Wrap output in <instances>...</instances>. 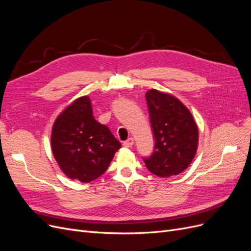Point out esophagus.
<instances>
[{
    "instance_id": "34e87169",
    "label": "esophagus",
    "mask_w": 251,
    "mask_h": 251,
    "mask_svg": "<svg viewBox=\"0 0 251 251\" xmlns=\"http://www.w3.org/2000/svg\"><path fill=\"white\" fill-rule=\"evenodd\" d=\"M123 144H124V147H126V148H132L133 144H134V139L133 138H128L127 140L124 141Z\"/></svg>"
}]
</instances>
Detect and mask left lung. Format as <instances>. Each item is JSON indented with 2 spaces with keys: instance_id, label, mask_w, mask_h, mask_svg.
Returning <instances> with one entry per match:
<instances>
[{
  "instance_id": "obj_1",
  "label": "left lung",
  "mask_w": 251,
  "mask_h": 251,
  "mask_svg": "<svg viewBox=\"0 0 251 251\" xmlns=\"http://www.w3.org/2000/svg\"><path fill=\"white\" fill-rule=\"evenodd\" d=\"M146 97L155 146L153 153L143 157V161L158 177L179 175L196 155L198 126L192 113L176 97L155 89L148 91Z\"/></svg>"
}]
</instances>
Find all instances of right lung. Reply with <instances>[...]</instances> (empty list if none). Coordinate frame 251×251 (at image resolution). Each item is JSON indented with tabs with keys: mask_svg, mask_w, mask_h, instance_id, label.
I'll use <instances>...</instances> for the list:
<instances>
[{
	"mask_svg": "<svg viewBox=\"0 0 251 251\" xmlns=\"http://www.w3.org/2000/svg\"><path fill=\"white\" fill-rule=\"evenodd\" d=\"M51 147L67 176L87 183L107 171L121 144L108 126L95 120L90 98L82 96L56 118Z\"/></svg>",
	"mask_w": 251,
	"mask_h": 251,
	"instance_id": "1",
	"label": "right lung"
}]
</instances>
